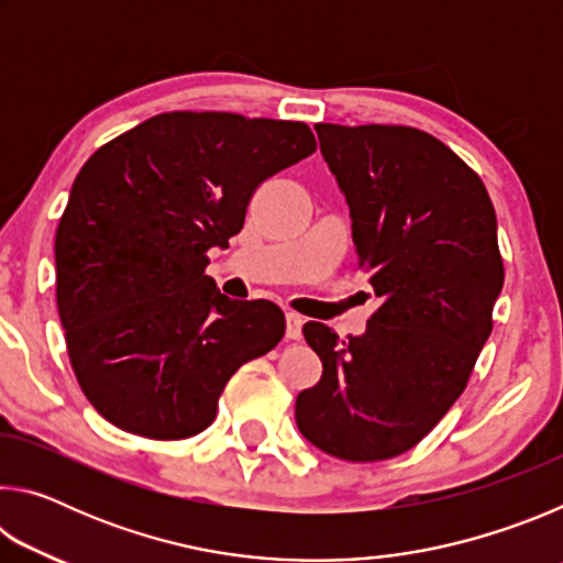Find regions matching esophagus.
Here are the masks:
<instances>
[{
  "mask_svg": "<svg viewBox=\"0 0 563 563\" xmlns=\"http://www.w3.org/2000/svg\"><path fill=\"white\" fill-rule=\"evenodd\" d=\"M302 325H305L302 316H298V312H288V316H285V335H288V340H300Z\"/></svg>",
  "mask_w": 563,
  "mask_h": 563,
  "instance_id": "esophagus-1",
  "label": "esophagus"
}]
</instances>
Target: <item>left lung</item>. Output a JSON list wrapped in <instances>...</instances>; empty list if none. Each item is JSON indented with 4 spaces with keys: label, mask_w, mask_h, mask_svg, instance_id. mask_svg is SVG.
<instances>
[{
    "label": "left lung",
    "mask_w": 563,
    "mask_h": 563,
    "mask_svg": "<svg viewBox=\"0 0 563 563\" xmlns=\"http://www.w3.org/2000/svg\"><path fill=\"white\" fill-rule=\"evenodd\" d=\"M352 216L357 271L379 300L362 338L305 322L322 360L295 399L308 442L347 462L412 450L464 393L504 285L497 213L482 178L432 133L316 123Z\"/></svg>",
    "instance_id": "left-lung-1"
}]
</instances>
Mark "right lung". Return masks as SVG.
<instances>
[{
  "label": "right lung",
  "instance_id": "right-lung-1",
  "mask_svg": "<svg viewBox=\"0 0 563 563\" xmlns=\"http://www.w3.org/2000/svg\"><path fill=\"white\" fill-rule=\"evenodd\" d=\"M316 148L302 121L168 111L81 166L56 228V305L81 393L113 427L203 432L235 369L283 340L278 305L216 290L208 251L241 233L265 178Z\"/></svg>",
  "mask_w": 563,
  "mask_h": 563
}]
</instances>
